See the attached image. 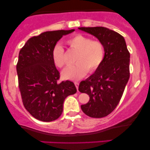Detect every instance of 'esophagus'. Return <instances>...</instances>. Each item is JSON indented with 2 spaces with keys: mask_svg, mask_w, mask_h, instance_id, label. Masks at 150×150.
<instances>
[{
  "mask_svg": "<svg viewBox=\"0 0 150 150\" xmlns=\"http://www.w3.org/2000/svg\"><path fill=\"white\" fill-rule=\"evenodd\" d=\"M74 83H75V87H76L77 89H78V87H79V82H74Z\"/></svg>",
  "mask_w": 150,
  "mask_h": 150,
  "instance_id": "esophagus-1",
  "label": "esophagus"
}]
</instances>
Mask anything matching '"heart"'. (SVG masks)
Instances as JSON below:
<instances>
[{
  "instance_id": "heart-1",
  "label": "heart",
  "mask_w": 150,
  "mask_h": 150,
  "mask_svg": "<svg viewBox=\"0 0 150 150\" xmlns=\"http://www.w3.org/2000/svg\"><path fill=\"white\" fill-rule=\"evenodd\" d=\"M71 49L77 51L75 65L68 66L62 72L66 80H77L85 76L88 70L95 71L101 65L104 56V47L101 42L92 40L90 37L77 34L67 40ZM53 62L59 68L65 65V51L61 44H56L52 51Z\"/></svg>"
}]
</instances>
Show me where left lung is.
<instances>
[{
    "label": "left lung",
    "instance_id": "obj_1",
    "mask_svg": "<svg viewBox=\"0 0 150 150\" xmlns=\"http://www.w3.org/2000/svg\"><path fill=\"white\" fill-rule=\"evenodd\" d=\"M95 37L104 47V59L99 68L79 85V91L89 97L81 105L92 118H102L116 108L130 77V53L123 36L104 27H79Z\"/></svg>",
    "mask_w": 150,
    "mask_h": 150
}]
</instances>
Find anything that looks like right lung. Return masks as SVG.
<instances>
[{"label":"right lung","instance_id":"add662e5","mask_svg":"<svg viewBox=\"0 0 150 150\" xmlns=\"http://www.w3.org/2000/svg\"><path fill=\"white\" fill-rule=\"evenodd\" d=\"M75 30L49 31L30 38L20 51L17 73L22 102L36 119L50 122L62 114L63 102L77 92L73 82L58 83L60 73L52 51L63 36Z\"/></svg>","mask_w":150,"mask_h":150}]
</instances>
